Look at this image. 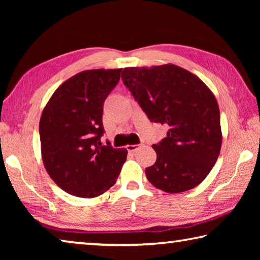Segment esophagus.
Returning <instances> with one entry per match:
<instances>
[{
	"label": "esophagus",
	"mask_w": 260,
	"mask_h": 260,
	"mask_svg": "<svg viewBox=\"0 0 260 260\" xmlns=\"http://www.w3.org/2000/svg\"><path fill=\"white\" fill-rule=\"evenodd\" d=\"M141 147H142V144H128L126 148L127 150H128V152H135Z\"/></svg>",
	"instance_id": "34e87169"
}]
</instances>
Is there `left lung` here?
I'll list each match as a JSON object with an SVG mask.
<instances>
[{"instance_id":"1","label":"left lung","mask_w":260,"mask_h":260,"mask_svg":"<svg viewBox=\"0 0 260 260\" xmlns=\"http://www.w3.org/2000/svg\"><path fill=\"white\" fill-rule=\"evenodd\" d=\"M121 79L149 119L170 127L166 138L152 146L157 159L146 169L149 182L170 193L199 186L222 143L219 107L210 88L174 64L125 68Z\"/></svg>"}]
</instances>
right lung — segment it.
<instances>
[{
	"label": "right lung",
	"mask_w": 260,
	"mask_h": 260,
	"mask_svg": "<svg viewBox=\"0 0 260 260\" xmlns=\"http://www.w3.org/2000/svg\"><path fill=\"white\" fill-rule=\"evenodd\" d=\"M120 72L99 69L78 73L57 88L43 109L39 124L43 165L70 195H102L116 183L126 161V149L101 143L103 104Z\"/></svg>",
	"instance_id": "right-lung-1"
}]
</instances>
